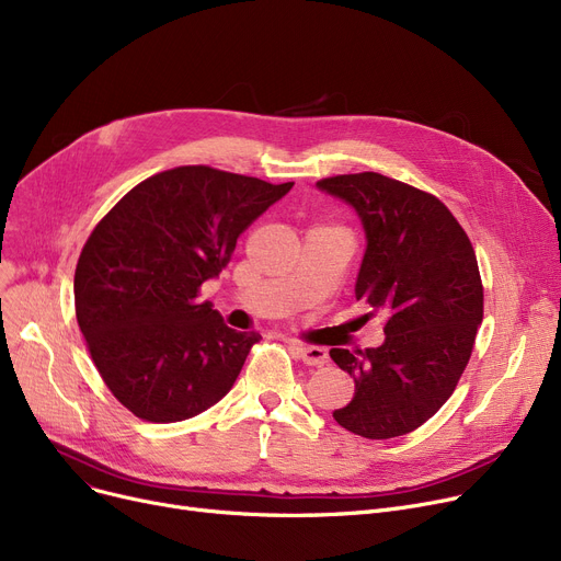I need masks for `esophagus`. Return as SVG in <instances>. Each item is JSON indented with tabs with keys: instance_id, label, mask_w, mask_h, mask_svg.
<instances>
[{
	"instance_id": "esophagus-1",
	"label": "esophagus",
	"mask_w": 561,
	"mask_h": 561,
	"mask_svg": "<svg viewBox=\"0 0 561 561\" xmlns=\"http://www.w3.org/2000/svg\"><path fill=\"white\" fill-rule=\"evenodd\" d=\"M293 350L298 352L300 359H302L307 366H322V364H328V359H330L328 350L320 347V345H300V343H293Z\"/></svg>"
}]
</instances>
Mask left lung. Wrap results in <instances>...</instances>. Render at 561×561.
Here are the masks:
<instances>
[{"instance_id":"obj_1","label":"left lung","mask_w":561,"mask_h":561,"mask_svg":"<svg viewBox=\"0 0 561 561\" xmlns=\"http://www.w3.org/2000/svg\"><path fill=\"white\" fill-rule=\"evenodd\" d=\"M355 206L366 254L355 296L385 316V343L332 347L355 379L334 421L364 438L414 432L453 396L484 316L476 250L448 206L379 172L336 174L316 184Z\"/></svg>"}]
</instances>
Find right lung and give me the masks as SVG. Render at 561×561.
Masks as SVG:
<instances>
[{
    "mask_svg": "<svg viewBox=\"0 0 561 561\" xmlns=\"http://www.w3.org/2000/svg\"><path fill=\"white\" fill-rule=\"evenodd\" d=\"M290 186L180 165L134 186L88 236L77 322L104 385L134 416L186 421L233 387L261 334L227 328L199 288Z\"/></svg>",
    "mask_w": 561,
    "mask_h": 561,
    "instance_id": "1",
    "label": "right lung"
}]
</instances>
